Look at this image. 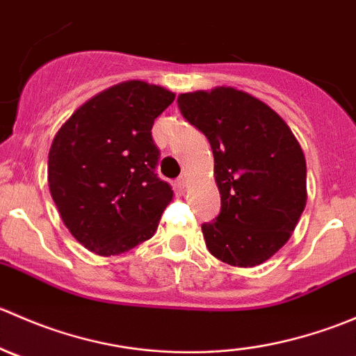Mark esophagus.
I'll return each instance as SVG.
<instances>
[{
	"mask_svg": "<svg viewBox=\"0 0 356 356\" xmlns=\"http://www.w3.org/2000/svg\"><path fill=\"white\" fill-rule=\"evenodd\" d=\"M175 186H177L179 189H184L186 186H188V177H186V175H181V177L175 181Z\"/></svg>",
	"mask_w": 356,
	"mask_h": 356,
	"instance_id": "1",
	"label": "esophagus"
}]
</instances>
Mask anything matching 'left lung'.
Returning <instances> with one entry per match:
<instances>
[{
  "label": "left lung",
  "instance_id": "8db88e82",
  "mask_svg": "<svg viewBox=\"0 0 356 356\" xmlns=\"http://www.w3.org/2000/svg\"><path fill=\"white\" fill-rule=\"evenodd\" d=\"M182 117L210 141L220 213L201 225L224 264H264L291 238L307 203V161L284 120L234 88L179 95Z\"/></svg>",
  "mask_w": 356,
  "mask_h": 356
}]
</instances>
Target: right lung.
Instances as JSON below:
<instances>
[{
	"label": "right lung",
	"mask_w": 356,
	"mask_h": 356,
	"mask_svg": "<svg viewBox=\"0 0 356 356\" xmlns=\"http://www.w3.org/2000/svg\"><path fill=\"white\" fill-rule=\"evenodd\" d=\"M175 95L127 81L96 95L56 132L48 156L51 198L70 234L102 257L155 234L174 191L156 174L153 122Z\"/></svg>",
	"instance_id": "obj_1"
}]
</instances>
